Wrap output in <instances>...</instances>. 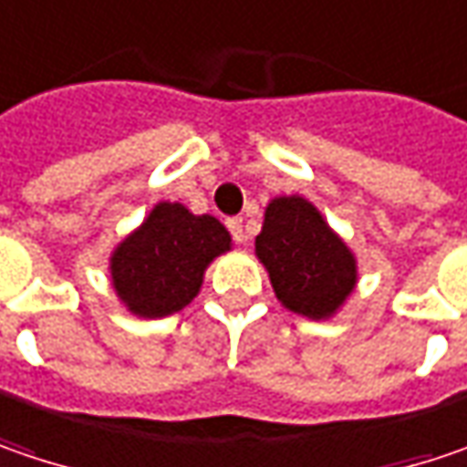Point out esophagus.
<instances>
[{"label":"esophagus","mask_w":467,"mask_h":467,"mask_svg":"<svg viewBox=\"0 0 467 467\" xmlns=\"http://www.w3.org/2000/svg\"><path fill=\"white\" fill-rule=\"evenodd\" d=\"M227 227H230V233H233L234 243H245L248 240V230H245V224H243V219H227Z\"/></svg>","instance_id":"obj_1"}]
</instances>
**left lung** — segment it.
Listing matches in <instances>:
<instances>
[{
    "mask_svg": "<svg viewBox=\"0 0 467 467\" xmlns=\"http://www.w3.org/2000/svg\"><path fill=\"white\" fill-rule=\"evenodd\" d=\"M277 301L309 319H330L357 288V256L304 195L272 198L256 234Z\"/></svg>",
    "mask_w": 467,
    "mask_h": 467,
    "instance_id": "8db88e82",
    "label": "left lung"
}]
</instances>
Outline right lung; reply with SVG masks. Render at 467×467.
Returning <instances> with one entry per match:
<instances>
[{"instance_id":"right-lung-1","label":"right lung","mask_w":467,"mask_h":467,"mask_svg":"<svg viewBox=\"0 0 467 467\" xmlns=\"http://www.w3.org/2000/svg\"><path fill=\"white\" fill-rule=\"evenodd\" d=\"M227 251L233 237L216 216H195L182 203L161 201L113 248L110 285L131 315L161 319L201 293L208 264Z\"/></svg>"}]
</instances>
